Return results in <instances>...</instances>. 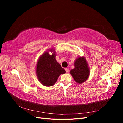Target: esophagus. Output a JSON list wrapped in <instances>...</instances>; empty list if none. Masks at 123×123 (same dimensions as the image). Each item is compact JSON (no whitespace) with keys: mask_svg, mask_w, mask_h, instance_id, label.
I'll return each mask as SVG.
<instances>
[{"mask_svg":"<svg viewBox=\"0 0 123 123\" xmlns=\"http://www.w3.org/2000/svg\"><path fill=\"white\" fill-rule=\"evenodd\" d=\"M65 70H66V72H69V69L68 68H65Z\"/></svg>","mask_w":123,"mask_h":123,"instance_id":"1","label":"esophagus"}]
</instances>
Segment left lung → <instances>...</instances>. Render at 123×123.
I'll use <instances>...</instances> for the list:
<instances>
[{
    "mask_svg": "<svg viewBox=\"0 0 123 123\" xmlns=\"http://www.w3.org/2000/svg\"><path fill=\"white\" fill-rule=\"evenodd\" d=\"M74 65V68L70 71L71 75L77 84L84 83L88 80L90 72L86 59L84 56H78Z\"/></svg>",
    "mask_w": 123,
    "mask_h": 123,
    "instance_id": "1",
    "label": "left lung"
}]
</instances>
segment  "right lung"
<instances>
[{
  "label": "right lung",
  "instance_id": "right-lung-1",
  "mask_svg": "<svg viewBox=\"0 0 123 123\" xmlns=\"http://www.w3.org/2000/svg\"><path fill=\"white\" fill-rule=\"evenodd\" d=\"M56 55L55 49L52 48L44 52L37 62L36 76L40 84L44 86L50 87L54 85L60 75L66 73L64 69L57 62Z\"/></svg>",
  "mask_w": 123,
  "mask_h": 123
}]
</instances>
